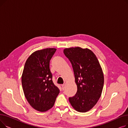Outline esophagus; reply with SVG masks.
I'll return each mask as SVG.
<instances>
[{
    "label": "esophagus",
    "instance_id": "34e87169",
    "mask_svg": "<svg viewBox=\"0 0 128 128\" xmlns=\"http://www.w3.org/2000/svg\"><path fill=\"white\" fill-rule=\"evenodd\" d=\"M64 86H65V84H62V85H61V87H62V89L63 90H64V88H65Z\"/></svg>",
    "mask_w": 128,
    "mask_h": 128
}]
</instances>
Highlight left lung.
<instances>
[{
  "label": "left lung",
  "mask_w": 128,
  "mask_h": 128,
  "mask_svg": "<svg viewBox=\"0 0 128 128\" xmlns=\"http://www.w3.org/2000/svg\"><path fill=\"white\" fill-rule=\"evenodd\" d=\"M65 56L70 62L77 86L76 94L69 101L76 110L89 111L98 102L104 86V75L98 60L89 49L66 48Z\"/></svg>",
  "instance_id": "left-lung-1"
}]
</instances>
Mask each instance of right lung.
Segmentation results:
<instances>
[{
	"instance_id": "add662e5",
	"label": "right lung",
	"mask_w": 128,
	"mask_h": 128,
	"mask_svg": "<svg viewBox=\"0 0 128 128\" xmlns=\"http://www.w3.org/2000/svg\"><path fill=\"white\" fill-rule=\"evenodd\" d=\"M55 48L38 50L27 59L22 76V84L25 98L32 107L46 112L54 104L60 90L52 81L50 61Z\"/></svg>"
}]
</instances>
